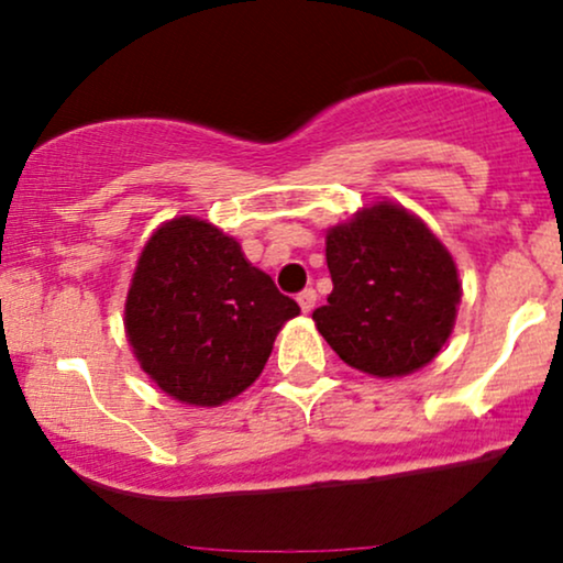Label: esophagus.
I'll return each mask as SVG.
<instances>
[{"mask_svg": "<svg viewBox=\"0 0 563 563\" xmlns=\"http://www.w3.org/2000/svg\"><path fill=\"white\" fill-rule=\"evenodd\" d=\"M299 307H301V311H309L317 307V290L314 288H303L301 294H299Z\"/></svg>", "mask_w": 563, "mask_h": 563, "instance_id": "34e87169", "label": "esophagus"}]
</instances>
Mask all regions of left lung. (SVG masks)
Masks as SVG:
<instances>
[{
    "label": "left lung",
    "mask_w": 563,
    "mask_h": 563,
    "mask_svg": "<svg viewBox=\"0 0 563 563\" xmlns=\"http://www.w3.org/2000/svg\"><path fill=\"white\" fill-rule=\"evenodd\" d=\"M324 256L333 294L311 320L349 367L401 377L438 356L462 283L449 249L417 214L393 201L364 207L328 230Z\"/></svg>",
    "instance_id": "obj_1"
}]
</instances>
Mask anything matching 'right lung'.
I'll return each mask as SVG.
<instances>
[{"label": "right lung", "instance_id": "obj_1", "mask_svg": "<svg viewBox=\"0 0 563 563\" xmlns=\"http://www.w3.org/2000/svg\"><path fill=\"white\" fill-rule=\"evenodd\" d=\"M299 303L252 267L241 243L199 217L154 230L125 299L141 369L175 401L220 406L262 375Z\"/></svg>", "mask_w": 563, "mask_h": 563}]
</instances>
